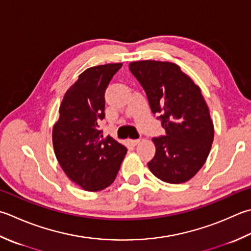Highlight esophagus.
Segmentation results:
<instances>
[{
  "instance_id": "1",
  "label": "esophagus",
  "mask_w": 251,
  "mask_h": 251,
  "mask_svg": "<svg viewBox=\"0 0 251 251\" xmlns=\"http://www.w3.org/2000/svg\"><path fill=\"white\" fill-rule=\"evenodd\" d=\"M140 139H131L129 140V142L131 144V146H137L138 144H140Z\"/></svg>"
}]
</instances>
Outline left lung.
<instances>
[{
	"mask_svg": "<svg viewBox=\"0 0 251 251\" xmlns=\"http://www.w3.org/2000/svg\"><path fill=\"white\" fill-rule=\"evenodd\" d=\"M129 70L165 129V136L152 138L155 154L148 162L149 169L165 183H185L202 168L214 138L213 123L200 88L174 63L131 62Z\"/></svg>",
	"mask_w": 251,
	"mask_h": 251,
	"instance_id": "obj_1",
	"label": "left lung"
}]
</instances>
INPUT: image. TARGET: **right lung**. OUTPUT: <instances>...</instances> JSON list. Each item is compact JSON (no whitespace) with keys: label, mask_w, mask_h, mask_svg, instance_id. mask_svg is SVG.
<instances>
[{"label":"right lung","mask_w":251,"mask_h":251,"mask_svg":"<svg viewBox=\"0 0 251 251\" xmlns=\"http://www.w3.org/2000/svg\"><path fill=\"white\" fill-rule=\"evenodd\" d=\"M122 63L93 66L81 73L60 106L52 140L55 156L67 177L87 191H99L114 181L127 152L111 136L103 137L104 93Z\"/></svg>","instance_id":"1"}]
</instances>
